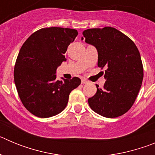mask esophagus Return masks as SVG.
Listing matches in <instances>:
<instances>
[{
  "instance_id": "34e87169",
  "label": "esophagus",
  "mask_w": 155,
  "mask_h": 155,
  "mask_svg": "<svg viewBox=\"0 0 155 155\" xmlns=\"http://www.w3.org/2000/svg\"><path fill=\"white\" fill-rule=\"evenodd\" d=\"M88 83V81H87L86 79H82L81 80V84H87Z\"/></svg>"
}]
</instances>
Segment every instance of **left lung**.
<instances>
[{
	"instance_id": "1",
	"label": "left lung",
	"mask_w": 155,
	"mask_h": 155,
	"mask_svg": "<svg viewBox=\"0 0 155 155\" xmlns=\"http://www.w3.org/2000/svg\"><path fill=\"white\" fill-rule=\"evenodd\" d=\"M87 43L98 50V67H105L103 88H98L88 104L94 112L116 118L134 105L143 78L139 50L128 36L112 27L89 28L83 31Z\"/></svg>"
}]
</instances>
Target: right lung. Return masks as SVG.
Returning a JSON list of instances; mask_svg holds the SVG:
<instances>
[{
	"instance_id": "right-lung-1",
	"label": "right lung",
	"mask_w": 155,
	"mask_h": 155,
	"mask_svg": "<svg viewBox=\"0 0 155 155\" xmlns=\"http://www.w3.org/2000/svg\"><path fill=\"white\" fill-rule=\"evenodd\" d=\"M78 32L61 27L43 28L31 34L19 51L14 68L18 96L34 116L48 118L61 113L72 90L81 84L74 77L57 80L58 66L67 59L64 53Z\"/></svg>"
}]
</instances>
